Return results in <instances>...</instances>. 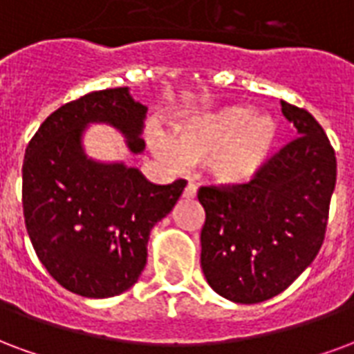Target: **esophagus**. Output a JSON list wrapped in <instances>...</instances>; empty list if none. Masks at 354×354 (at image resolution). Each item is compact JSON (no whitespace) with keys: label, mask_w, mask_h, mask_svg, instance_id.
Segmentation results:
<instances>
[{"label":"esophagus","mask_w":354,"mask_h":354,"mask_svg":"<svg viewBox=\"0 0 354 354\" xmlns=\"http://www.w3.org/2000/svg\"><path fill=\"white\" fill-rule=\"evenodd\" d=\"M196 192H198V190H196L194 185L188 183L187 188H185V192H183V198H188V200H190V198H196Z\"/></svg>","instance_id":"1"}]
</instances>
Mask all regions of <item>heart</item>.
I'll list each match as a JSON object with an SVG mask.
<instances>
[{
    "label": "heart",
    "instance_id": "heart-1",
    "mask_svg": "<svg viewBox=\"0 0 354 354\" xmlns=\"http://www.w3.org/2000/svg\"><path fill=\"white\" fill-rule=\"evenodd\" d=\"M281 143V124L251 105H223L196 113L175 126L171 141L156 136L152 147L174 169L205 164L218 187L243 188L262 177Z\"/></svg>",
    "mask_w": 354,
    "mask_h": 354
}]
</instances>
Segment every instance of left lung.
<instances>
[{
    "mask_svg": "<svg viewBox=\"0 0 354 354\" xmlns=\"http://www.w3.org/2000/svg\"><path fill=\"white\" fill-rule=\"evenodd\" d=\"M300 138L283 147L257 183L202 187V270L209 286L236 304H259L283 292L324 241L336 154L308 111L281 102Z\"/></svg>",
    "mask_w": 354,
    "mask_h": 354,
    "instance_id": "8db88e82",
    "label": "left lung"
}]
</instances>
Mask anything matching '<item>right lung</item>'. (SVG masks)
<instances>
[{"mask_svg": "<svg viewBox=\"0 0 354 354\" xmlns=\"http://www.w3.org/2000/svg\"><path fill=\"white\" fill-rule=\"evenodd\" d=\"M147 107L130 88L97 90L62 105L41 124L26 149L22 205L28 236L41 264L69 292L111 298L138 283L147 245L187 187L154 185L138 167L102 162L84 151L92 124L120 131L133 154Z\"/></svg>", "mask_w": 354, "mask_h": 354, "instance_id": "obj_1", "label": "right lung"}]
</instances>
